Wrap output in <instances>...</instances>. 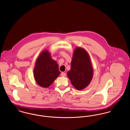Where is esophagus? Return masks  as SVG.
<instances>
[{
  "mask_svg": "<svg viewBox=\"0 0 130 130\" xmlns=\"http://www.w3.org/2000/svg\"><path fill=\"white\" fill-rule=\"evenodd\" d=\"M61 76H64V77H65V76H66V73H64V72H62L61 73Z\"/></svg>",
  "mask_w": 130,
  "mask_h": 130,
  "instance_id": "1",
  "label": "esophagus"
}]
</instances>
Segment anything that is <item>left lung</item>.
<instances>
[{
    "instance_id": "1",
    "label": "left lung",
    "mask_w": 130,
    "mask_h": 130,
    "mask_svg": "<svg viewBox=\"0 0 130 130\" xmlns=\"http://www.w3.org/2000/svg\"><path fill=\"white\" fill-rule=\"evenodd\" d=\"M67 76L75 89L81 90L90 84L93 76V69L89 54L85 50L77 47L74 50L71 70Z\"/></svg>"
}]
</instances>
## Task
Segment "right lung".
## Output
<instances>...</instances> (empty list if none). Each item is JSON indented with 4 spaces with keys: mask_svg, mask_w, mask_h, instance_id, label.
I'll list each match as a JSON object with an SVG mask.
<instances>
[{
    "mask_svg": "<svg viewBox=\"0 0 130 130\" xmlns=\"http://www.w3.org/2000/svg\"><path fill=\"white\" fill-rule=\"evenodd\" d=\"M58 65L51 56L47 50L43 51L37 59L34 75L40 86L48 88L60 74Z\"/></svg>",
    "mask_w": 130,
    "mask_h": 130,
    "instance_id": "add662e5",
    "label": "right lung"
}]
</instances>
